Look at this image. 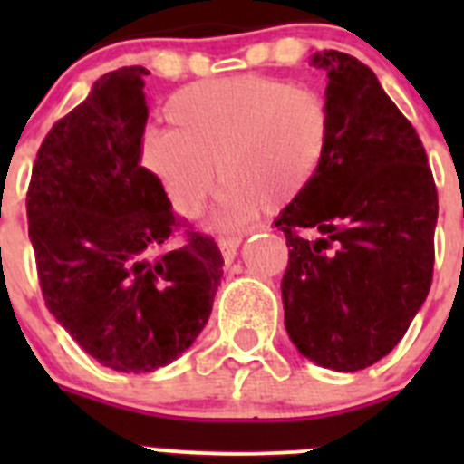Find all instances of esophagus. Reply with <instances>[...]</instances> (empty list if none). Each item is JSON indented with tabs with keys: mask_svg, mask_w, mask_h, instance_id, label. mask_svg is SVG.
<instances>
[{
	"mask_svg": "<svg viewBox=\"0 0 464 464\" xmlns=\"http://www.w3.org/2000/svg\"><path fill=\"white\" fill-rule=\"evenodd\" d=\"M239 244H241V241L237 239V237H223V239L218 241V248H220V253H223V257H225V262H227V265L235 260Z\"/></svg>",
	"mask_w": 464,
	"mask_h": 464,
	"instance_id": "1",
	"label": "esophagus"
}]
</instances>
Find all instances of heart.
<instances>
[{"mask_svg": "<svg viewBox=\"0 0 464 464\" xmlns=\"http://www.w3.org/2000/svg\"><path fill=\"white\" fill-rule=\"evenodd\" d=\"M167 127L139 141V162L179 216H195L220 181L216 227H239L262 208L295 202L318 174L330 139L314 88L267 76L192 83L167 102Z\"/></svg>", "mask_w": 464, "mask_h": 464, "instance_id": "obj_1", "label": "heart"}]
</instances>
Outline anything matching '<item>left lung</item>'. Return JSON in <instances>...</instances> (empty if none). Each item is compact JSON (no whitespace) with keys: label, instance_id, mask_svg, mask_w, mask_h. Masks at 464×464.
Segmentation results:
<instances>
[{"label":"left lung","instance_id":"8db88e82","mask_svg":"<svg viewBox=\"0 0 464 464\" xmlns=\"http://www.w3.org/2000/svg\"><path fill=\"white\" fill-rule=\"evenodd\" d=\"M311 64L327 73L330 139L274 223L288 244L285 330L311 362L358 372L391 353L428 297L440 202L423 141L376 73L339 51Z\"/></svg>","mask_w":464,"mask_h":464}]
</instances>
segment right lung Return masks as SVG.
<instances>
[{
    "label": "right lung",
    "instance_id": "add662e5",
    "mask_svg": "<svg viewBox=\"0 0 464 464\" xmlns=\"http://www.w3.org/2000/svg\"><path fill=\"white\" fill-rule=\"evenodd\" d=\"M149 69L94 81L51 127L27 190L41 293L55 321L109 370L146 374L192 346L211 315L223 256L186 229L139 162Z\"/></svg>",
    "mask_w": 464,
    "mask_h": 464
}]
</instances>
